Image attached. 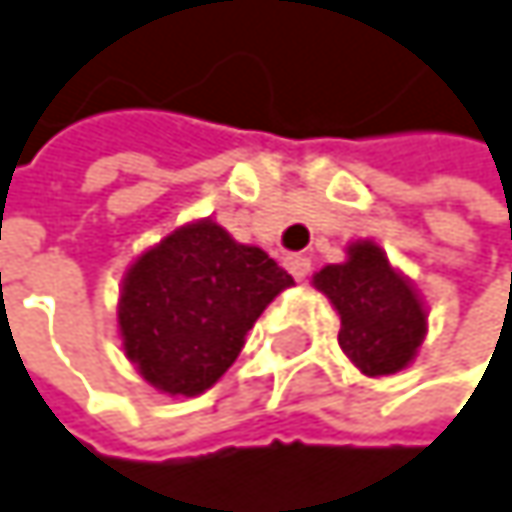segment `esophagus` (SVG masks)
<instances>
[{"mask_svg": "<svg viewBox=\"0 0 512 512\" xmlns=\"http://www.w3.org/2000/svg\"><path fill=\"white\" fill-rule=\"evenodd\" d=\"M284 266H287V272H290L296 281H305V278H308V272H311V260L302 255L284 257Z\"/></svg>", "mask_w": 512, "mask_h": 512, "instance_id": "esophagus-1", "label": "esophagus"}]
</instances>
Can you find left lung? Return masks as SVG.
Returning <instances> with one entry per match:
<instances>
[{
    "label": "left lung",
    "mask_w": 512,
    "mask_h": 512,
    "mask_svg": "<svg viewBox=\"0 0 512 512\" xmlns=\"http://www.w3.org/2000/svg\"><path fill=\"white\" fill-rule=\"evenodd\" d=\"M314 287L338 311V344L364 376L397 373L418 356L427 335L424 302L376 243H353L344 263H329L314 275Z\"/></svg>",
    "instance_id": "1"
}]
</instances>
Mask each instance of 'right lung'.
<instances>
[{"label":"right lung","instance_id":"1","mask_svg":"<svg viewBox=\"0 0 512 512\" xmlns=\"http://www.w3.org/2000/svg\"><path fill=\"white\" fill-rule=\"evenodd\" d=\"M293 278L213 219L171 231L133 260L118 299L124 353L145 382L195 397L237 361L263 308Z\"/></svg>","mask_w":512,"mask_h":512}]
</instances>
